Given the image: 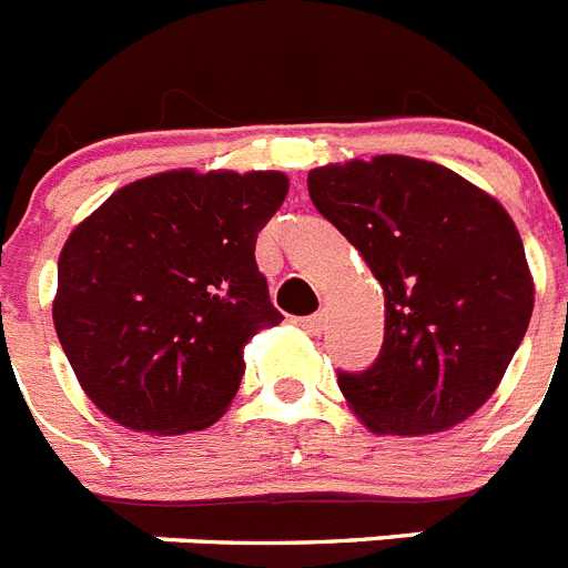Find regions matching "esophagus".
Listing matches in <instances>:
<instances>
[{
	"label": "esophagus",
	"mask_w": 568,
	"mask_h": 568,
	"mask_svg": "<svg viewBox=\"0 0 568 568\" xmlns=\"http://www.w3.org/2000/svg\"><path fill=\"white\" fill-rule=\"evenodd\" d=\"M301 327L307 329L310 335H321V329L327 327V313H324V310H321V313L307 315V318H301Z\"/></svg>",
	"instance_id": "obj_1"
}]
</instances>
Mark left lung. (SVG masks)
Returning <instances> with one entry per match:
<instances>
[{
    "instance_id": "1",
    "label": "left lung",
    "mask_w": 568,
    "mask_h": 568,
    "mask_svg": "<svg viewBox=\"0 0 568 568\" xmlns=\"http://www.w3.org/2000/svg\"><path fill=\"white\" fill-rule=\"evenodd\" d=\"M310 199L384 290V344L338 386L375 435L464 424L504 381L535 281L504 204L444 164L373 155L310 170Z\"/></svg>"
}]
</instances>
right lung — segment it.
I'll return each instance as SVG.
<instances>
[{
    "instance_id": "obj_1",
    "label": "right lung",
    "mask_w": 568,
    "mask_h": 568,
    "mask_svg": "<svg viewBox=\"0 0 568 568\" xmlns=\"http://www.w3.org/2000/svg\"><path fill=\"white\" fill-rule=\"evenodd\" d=\"M287 190L278 170H164L119 187L73 227L53 327L110 420L184 435L227 413L244 346L284 318L255 267V239Z\"/></svg>"
}]
</instances>
